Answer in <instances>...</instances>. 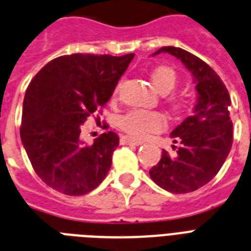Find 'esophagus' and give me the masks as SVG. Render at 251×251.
Segmentation results:
<instances>
[{"instance_id": "esophagus-1", "label": "esophagus", "mask_w": 251, "mask_h": 251, "mask_svg": "<svg viewBox=\"0 0 251 251\" xmlns=\"http://www.w3.org/2000/svg\"><path fill=\"white\" fill-rule=\"evenodd\" d=\"M121 144L122 146H140V144H143V142L142 140L132 139V138H129V136H122Z\"/></svg>"}]
</instances>
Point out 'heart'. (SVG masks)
<instances>
[{
	"label": "heart",
	"instance_id": "obj_1",
	"mask_svg": "<svg viewBox=\"0 0 251 251\" xmlns=\"http://www.w3.org/2000/svg\"><path fill=\"white\" fill-rule=\"evenodd\" d=\"M152 83L161 94H168L176 83V73L170 67H157L152 72ZM175 107H180L178 100H174ZM166 126V119L158 112L134 109L121 120V127L134 138H143L151 132H157Z\"/></svg>",
	"mask_w": 251,
	"mask_h": 251
}]
</instances>
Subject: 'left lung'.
Here are the masks:
<instances>
[{
	"label": "left lung",
	"mask_w": 251,
	"mask_h": 251,
	"mask_svg": "<svg viewBox=\"0 0 251 251\" xmlns=\"http://www.w3.org/2000/svg\"><path fill=\"white\" fill-rule=\"evenodd\" d=\"M169 52L192 73L197 103L193 115L173 130L178 143L175 156L162 151L158 164L150 170L152 180L172 193H188L201 188L218 174L225 164L232 142L233 125L228 107L231 98L226 85L213 68L196 55L180 48L165 46L153 55Z\"/></svg>",
	"instance_id": "8db88e82"
}]
</instances>
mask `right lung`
I'll use <instances>...</instances> for the list:
<instances>
[{
    "label": "right lung",
    "instance_id": "obj_1",
    "mask_svg": "<svg viewBox=\"0 0 251 251\" xmlns=\"http://www.w3.org/2000/svg\"><path fill=\"white\" fill-rule=\"evenodd\" d=\"M134 54L63 55L30 81L23 101L20 138L34 172L68 196L91 192L103 182L120 143L113 131L86 144L82 124L107 104Z\"/></svg>",
    "mask_w": 251,
    "mask_h": 251
}]
</instances>
